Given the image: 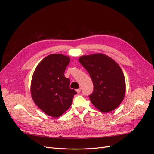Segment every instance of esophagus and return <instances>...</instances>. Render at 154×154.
Masks as SVG:
<instances>
[{
    "label": "esophagus",
    "mask_w": 154,
    "mask_h": 154,
    "mask_svg": "<svg viewBox=\"0 0 154 154\" xmlns=\"http://www.w3.org/2000/svg\"><path fill=\"white\" fill-rule=\"evenodd\" d=\"M76 92H77L78 93H80V92H81V88H78V89H76Z\"/></svg>",
    "instance_id": "34e87169"
}]
</instances>
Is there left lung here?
I'll return each instance as SVG.
<instances>
[{"mask_svg":"<svg viewBox=\"0 0 154 154\" xmlns=\"http://www.w3.org/2000/svg\"><path fill=\"white\" fill-rule=\"evenodd\" d=\"M92 79L94 90L89 96L92 103L103 112L114 110L125 94V80L122 69L103 54L82 56L79 58Z\"/></svg>","mask_w":154,"mask_h":154,"instance_id":"obj_1","label":"left lung"}]
</instances>
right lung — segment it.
Returning a JSON list of instances; mask_svg holds the SVG:
<instances>
[{
    "mask_svg": "<svg viewBox=\"0 0 154 154\" xmlns=\"http://www.w3.org/2000/svg\"><path fill=\"white\" fill-rule=\"evenodd\" d=\"M70 58L52 54L44 58L35 69L31 86L32 98L38 108L50 116L58 118L69 109L75 90L69 87L70 80L64 72Z\"/></svg>",
    "mask_w": 154,
    "mask_h": 154,
    "instance_id": "add662e5",
    "label": "right lung"
}]
</instances>
